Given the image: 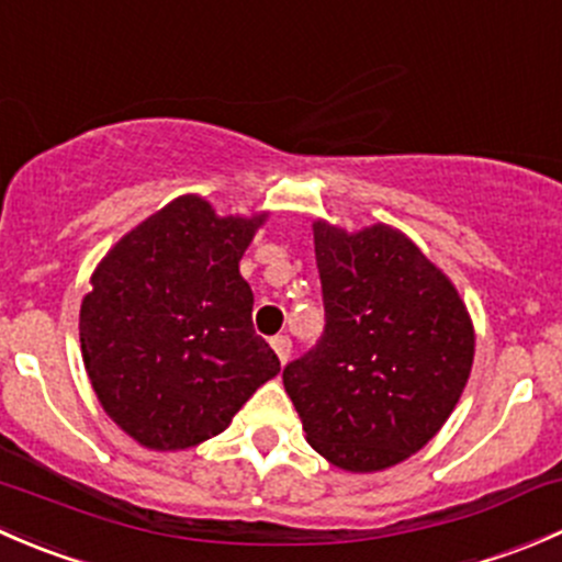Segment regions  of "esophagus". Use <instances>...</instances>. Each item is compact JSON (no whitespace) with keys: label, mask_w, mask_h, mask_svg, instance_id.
<instances>
[{"label":"esophagus","mask_w":562,"mask_h":562,"mask_svg":"<svg viewBox=\"0 0 562 562\" xmlns=\"http://www.w3.org/2000/svg\"><path fill=\"white\" fill-rule=\"evenodd\" d=\"M271 348H274V353L280 356L282 364H288V359H291V337L277 334V337H271Z\"/></svg>","instance_id":"obj_1"}]
</instances>
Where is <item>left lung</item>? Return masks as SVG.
<instances>
[{
  "label": "left lung",
  "mask_w": 562,
  "mask_h": 562,
  "mask_svg": "<svg viewBox=\"0 0 562 562\" xmlns=\"http://www.w3.org/2000/svg\"><path fill=\"white\" fill-rule=\"evenodd\" d=\"M326 328L282 370L307 443L350 473H375L429 443L462 396L475 334L449 277L402 231L317 220Z\"/></svg>",
  "instance_id": "1"
}]
</instances>
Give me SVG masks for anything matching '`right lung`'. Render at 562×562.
<instances>
[{"instance_id":"1","label":"right lung","mask_w":562,"mask_h":562,"mask_svg":"<svg viewBox=\"0 0 562 562\" xmlns=\"http://www.w3.org/2000/svg\"><path fill=\"white\" fill-rule=\"evenodd\" d=\"M266 217H217L201 195H181L94 269L78 321L83 367L103 411L146 449L214 438L280 372L239 274Z\"/></svg>"}]
</instances>
